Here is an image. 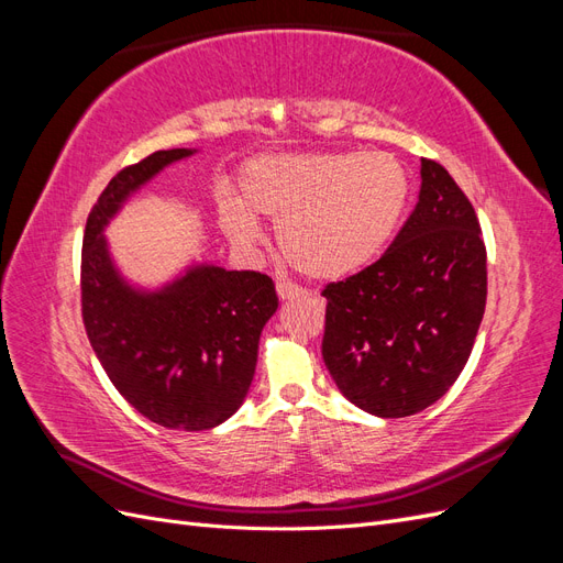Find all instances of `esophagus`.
<instances>
[{
  "label": "esophagus",
  "instance_id": "obj_1",
  "mask_svg": "<svg viewBox=\"0 0 563 563\" xmlns=\"http://www.w3.org/2000/svg\"><path fill=\"white\" fill-rule=\"evenodd\" d=\"M302 294V288L296 284H288V282H277V296L279 300H291L298 298Z\"/></svg>",
  "mask_w": 563,
  "mask_h": 563
}]
</instances>
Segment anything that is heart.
I'll return each mask as SVG.
<instances>
[{"label": "heart", "mask_w": 563, "mask_h": 563, "mask_svg": "<svg viewBox=\"0 0 563 563\" xmlns=\"http://www.w3.org/2000/svg\"><path fill=\"white\" fill-rule=\"evenodd\" d=\"M242 199H218L220 228L251 249L258 216L279 223V249L302 275L333 282L368 267L395 236L411 199V180L385 152H296L251 159Z\"/></svg>", "instance_id": "heart-1"}]
</instances>
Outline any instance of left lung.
Listing matches in <instances>:
<instances>
[{"label":"left lung","instance_id":"obj_1","mask_svg":"<svg viewBox=\"0 0 563 563\" xmlns=\"http://www.w3.org/2000/svg\"><path fill=\"white\" fill-rule=\"evenodd\" d=\"M321 354L343 397L378 418L432 406L465 368L486 308V246L444 166L420 162V192L378 263L329 284Z\"/></svg>","mask_w":563,"mask_h":563}]
</instances>
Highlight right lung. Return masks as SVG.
Instances as JSON below:
<instances>
[{"mask_svg": "<svg viewBox=\"0 0 563 563\" xmlns=\"http://www.w3.org/2000/svg\"><path fill=\"white\" fill-rule=\"evenodd\" d=\"M197 152L159 150L119 172L91 209L81 246V314L98 362L135 411L180 432L218 428L240 411L263 327L279 308L261 272L192 261L143 286L117 265L108 225L164 168Z\"/></svg>", "mask_w": 563, "mask_h": 563, "instance_id": "right-lung-1", "label": "right lung"}]
</instances>
